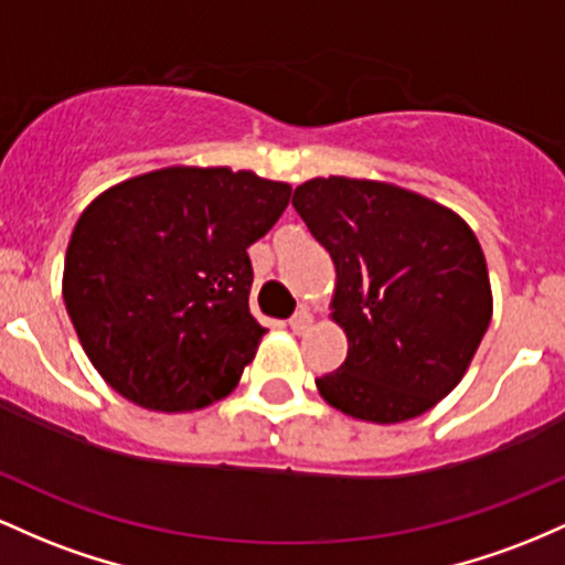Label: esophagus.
Returning <instances> with one entry per match:
<instances>
[{"label":"esophagus","instance_id":"1","mask_svg":"<svg viewBox=\"0 0 565 565\" xmlns=\"http://www.w3.org/2000/svg\"><path fill=\"white\" fill-rule=\"evenodd\" d=\"M309 328H312V312H309V309H299V312L290 317V331L296 335L307 333Z\"/></svg>","mask_w":565,"mask_h":565}]
</instances>
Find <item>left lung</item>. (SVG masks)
Returning a JSON list of instances; mask_svg holds the SVG:
<instances>
[{
	"mask_svg": "<svg viewBox=\"0 0 565 565\" xmlns=\"http://www.w3.org/2000/svg\"><path fill=\"white\" fill-rule=\"evenodd\" d=\"M294 207L331 253V317L350 344L317 392L360 422L416 419L461 382L491 322L478 237L451 207L386 181H303Z\"/></svg>",
	"mask_w": 565,
	"mask_h": 565,
	"instance_id": "obj_1",
	"label": "left lung"
}]
</instances>
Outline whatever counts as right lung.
<instances>
[{"label": "right lung", "instance_id": "obj_1", "mask_svg": "<svg viewBox=\"0 0 565 565\" xmlns=\"http://www.w3.org/2000/svg\"><path fill=\"white\" fill-rule=\"evenodd\" d=\"M288 200L290 183L253 170L173 164L106 189L82 211L63 301L111 390L162 414L230 395L266 333L248 307V248Z\"/></svg>", "mask_w": 565, "mask_h": 565}]
</instances>
